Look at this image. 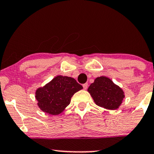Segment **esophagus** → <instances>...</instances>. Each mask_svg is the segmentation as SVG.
<instances>
[{
  "mask_svg": "<svg viewBox=\"0 0 154 154\" xmlns=\"http://www.w3.org/2000/svg\"><path fill=\"white\" fill-rule=\"evenodd\" d=\"M82 86H83V88H84V90H87L88 88V83H85V84L83 85Z\"/></svg>",
  "mask_w": 154,
  "mask_h": 154,
  "instance_id": "esophagus-1",
  "label": "esophagus"
}]
</instances>
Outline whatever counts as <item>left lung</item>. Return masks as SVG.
I'll use <instances>...</instances> for the list:
<instances>
[{
  "mask_svg": "<svg viewBox=\"0 0 154 154\" xmlns=\"http://www.w3.org/2000/svg\"><path fill=\"white\" fill-rule=\"evenodd\" d=\"M88 91L96 105L108 110L118 109L125 97L123 90L104 76L97 77Z\"/></svg>",
  "mask_w": 154,
  "mask_h": 154,
  "instance_id": "1",
  "label": "left lung"
}]
</instances>
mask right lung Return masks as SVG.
<instances>
[{
  "mask_svg": "<svg viewBox=\"0 0 154 154\" xmlns=\"http://www.w3.org/2000/svg\"><path fill=\"white\" fill-rule=\"evenodd\" d=\"M82 89V85L74 78L59 75L43 88L37 89L35 97L41 110L55 116L60 114L69 105L74 94Z\"/></svg>",
  "mask_w": 154,
  "mask_h": 154,
  "instance_id": "add662e5",
  "label": "right lung"
}]
</instances>
